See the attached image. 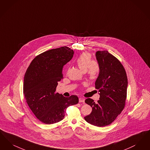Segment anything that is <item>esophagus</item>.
<instances>
[{"label":"esophagus","instance_id":"esophagus-1","mask_svg":"<svg viewBox=\"0 0 150 150\" xmlns=\"http://www.w3.org/2000/svg\"><path fill=\"white\" fill-rule=\"evenodd\" d=\"M79 103H85V98H79Z\"/></svg>","mask_w":150,"mask_h":150}]
</instances>
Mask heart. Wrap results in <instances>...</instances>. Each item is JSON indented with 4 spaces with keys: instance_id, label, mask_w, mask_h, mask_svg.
Returning <instances> with one entry per match:
<instances>
[{
    "instance_id": "obj_1",
    "label": "heart",
    "mask_w": 150,
    "mask_h": 150,
    "mask_svg": "<svg viewBox=\"0 0 150 150\" xmlns=\"http://www.w3.org/2000/svg\"><path fill=\"white\" fill-rule=\"evenodd\" d=\"M76 62L82 72H87L90 78H96L100 71L99 65L97 62L91 60V55L90 53L82 54L77 58Z\"/></svg>"
}]
</instances>
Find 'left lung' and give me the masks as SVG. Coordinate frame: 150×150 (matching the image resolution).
<instances>
[{"label":"left lung","instance_id":"left-lung-1","mask_svg":"<svg viewBox=\"0 0 150 150\" xmlns=\"http://www.w3.org/2000/svg\"><path fill=\"white\" fill-rule=\"evenodd\" d=\"M95 55L100 68L95 88L100 98L97 103L90 98L85 100L92 110L84 118L88 123L101 127L111 124L123 110L128 79L123 65L108 51H98Z\"/></svg>","mask_w":150,"mask_h":150}]
</instances>
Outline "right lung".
Segmentation results:
<instances>
[{
    "label": "right lung",
    "mask_w": 150,
    "mask_h": 150,
    "mask_svg": "<svg viewBox=\"0 0 150 150\" xmlns=\"http://www.w3.org/2000/svg\"><path fill=\"white\" fill-rule=\"evenodd\" d=\"M73 50L64 46L43 52L33 59L25 74L23 94L33 113L46 124L58 123L65 116L66 109L78 103L77 96L65 98L56 93L63 78L64 65L72 59Z\"/></svg>",
    "instance_id": "obj_1"
}]
</instances>
